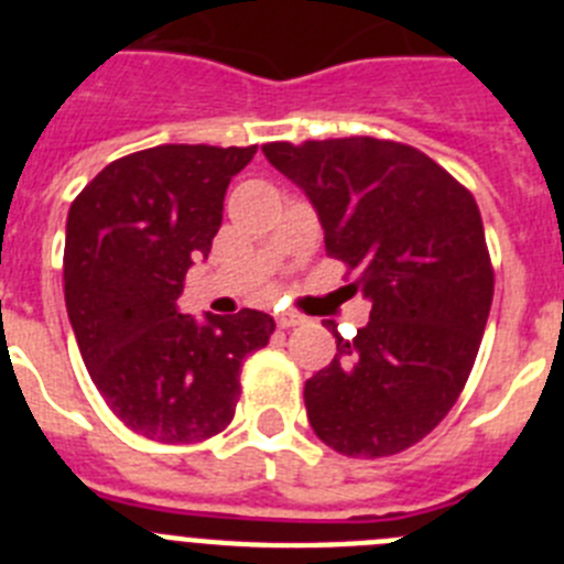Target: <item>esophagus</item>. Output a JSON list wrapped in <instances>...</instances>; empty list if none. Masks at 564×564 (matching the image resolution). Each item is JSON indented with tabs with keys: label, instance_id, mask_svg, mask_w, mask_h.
<instances>
[{
	"label": "esophagus",
	"instance_id": "obj_1",
	"mask_svg": "<svg viewBox=\"0 0 564 564\" xmlns=\"http://www.w3.org/2000/svg\"><path fill=\"white\" fill-rule=\"evenodd\" d=\"M305 322V316H299V313H291V311H282L276 313V325L282 327V330H288V327H296Z\"/></svg>",
	"mask_w": 564,
	"mask_h": 564
}]
</instances>
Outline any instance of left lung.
I'll use <instances>...</instances> for the list:
<instances>
[{
	"label": "left lung",
	"mask_w": 564,
	"mask_h": 564,
	"mask_svg": "<svg viewBox=\"0 0 564 564\" xmlns=\"http://www.w3.org/2000/svg\"><path fill=\"white\" fill-rule=\"evenodd\" d=\"M313 203L327 253L356 271L370 322L305 381L313 432L347 457L415 446L455 406L486 330L495 271L475 197L417 149L378 138L265 143Z\"/></svg>",
	"instance_id": "1"
}]
</instances>
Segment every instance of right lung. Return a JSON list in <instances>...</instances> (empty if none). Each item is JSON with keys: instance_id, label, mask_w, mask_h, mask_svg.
Returning <instances> with one entry per match:
<instances>
[{"instance_id": "add662e5", "label": "right lung", "mask_w": 564, "mask_h": 564, "mask_svg": "<svg viewBox=\"0 0 564 564\" xmlns=\"http://www.w3.org/2000/svg\"><path fill=\"white\" fill-rule=\"evenodd\" d=\"M257 147L143 149L112 161L67 214L64 302L89 378L129 430L197 443L231 423L239 367L265 347L273 318L181 313L194 259L220 231L226 188Z\"/></svg>"}]
</instances>
